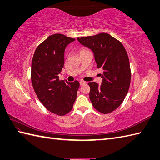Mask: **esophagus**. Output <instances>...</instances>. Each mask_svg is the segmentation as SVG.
Returning <instances> with one entry per match:
<instances>
[{"mask_svg": "<svg viewBox=\"0 0 160 160\" xmlns=\"http://www.w3.org/2000/svg\"><path fill=\"white\" fill-rule=\"evenodd\" d=\"M86 83H87L86 82H84V81H83V80L80 81V85H83V84H85Z\"/></svg>", "mask_w": 160, "mask_h": 160, "instance_id": "obj_1", "label": "esophagus"}]
</instances>
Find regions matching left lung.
Returning <instances> with one entry per match:
<instances>
[{
	"mask_svg": "<svg viewBox=\"0 0 160 160\" xmlns=\"http://www.w3.org/2000/svg\"><path fill=\"white\" fill-rule=\"evenodd\" d=\"M77 39L92 51L98 68L103 70L101 85L88 82L92 104L103 114L112 112L123 102L130 85L131 70L127 52L119 41L105 32Z\"/></svg>",
	"mask_w": 160,
	"mask_h": 160,
	"instance_id": "1",
	"label": "left lung"
}]
</instances>
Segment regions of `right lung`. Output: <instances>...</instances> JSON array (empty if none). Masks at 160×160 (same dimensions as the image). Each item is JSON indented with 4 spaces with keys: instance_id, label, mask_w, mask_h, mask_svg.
<instances>
[{
    "instance_id": "right-lung-1",
    "label": "right lung",
    "mask_w": 160,
    "mask_h": 160,
    "mask_svg": "<svg viewBox=\"0 0 160 160\" xmlns=\"http://www.w3.org/2000/svg\"><path fill=\"white\" fill-rule=\"evenodd\" d=\"M75 41L62 34L50 35L38 46L31 64V82L35 93L47 110L63 116L72 110L80 87L78 81L59 80L67 46Z\"/></svg>"
}]
</instances>
